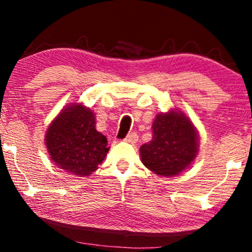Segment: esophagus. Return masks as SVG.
Returning <instances> with one entry per match:
<instances>
[{
	"label": "esophagus",
	"mask_w": 252,
	"mask_h": 252,
	"mask_svg": "<svg viewBox=\"0 0 252 252\" xmlns=\"http://www.w3.org/2000/svg\"><path fill=\"white\" fill-rule=\"evenodd\" d=\"M126 142L128 143H136L138 141V135L137 132H130V134H128L126 136Z\"/></svg>",
	"instance_id": "obj_1"
}]
</instances>
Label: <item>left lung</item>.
Masks as SVG:
<instances>
[{
    "mask_svg": "<svg viewBox=\"0 0 252 252\" xmlns=\"http://www.w3.org/2000/svg\"><path fill=\"white\" fill-rule=\"evenodd\" d=\"M153 138L141 146V160L147 168L163 176L178 175L198 154V134L190 121L176 111L158 115Z\"/></svg>",
    "mask_w": 252,
    "mask_h": 252,
    "instance_id": "1",
    "label": "left lung"
}]
</instances>
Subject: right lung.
Returning a JSON list of instances; mask_svg holds the SVG:
<instances>
[{
    "label": "right lung",
    "mask_w": 252,
    "mask_h": 252,
    "mask_svg": "<svg viewBox=\"0 0 252 252\" xmlns=\"http://www.w3.org/2000/svg\"><path fill=\"white\" fill-rule=\"evenodd\" d=\"M94 112L82 104L67 106L48 126L46 146L53 162L74 175H90L109 152L108 140L96 130Z\"/></svg>",
    "instance_id": "right-lung-1"
}]
</instances>
